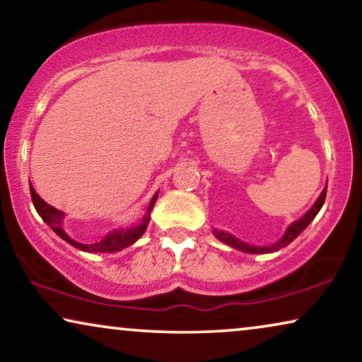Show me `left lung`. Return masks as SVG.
Here are the masks:
<instances>
[{
    "label": "left lung",
    "mask_w": 362,
    "mask_h": 362,
    "mask_svg": "<svg viewBox=\"0 0 362 362\" xmlns=\"http://www.w3.org/2000/svg\"><path fill=\"white\" fill-rule=\"evenodd\" d=\"M325 198H327V188H325V190L322 192V195L318 197V200L315 202V205L310 208V210L305 213V215L300 218V220H297V221H293L292 225H290L288 228H287V231H285V234L284 236L279 239L277 243H274V244H271V246H251V244H247V243H243V241H239L238 238H234V236H231L230 233H225V231H216L215 230V236L220 239L221 243H225V244H228V246H231V247H234V249H238V251H243V252H249V254H267V252H276V251H279V249H282V247H285V246H288L290 243L293 241L295 238L298 236L300 233H302L305 228H307L310 223L313 221V218L318 215V211L322 210V206H323V203H325Z\"/></svg>",
    "instance_id": "1"
}]
</instances>
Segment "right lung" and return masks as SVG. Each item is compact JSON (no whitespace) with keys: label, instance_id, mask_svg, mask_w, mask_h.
I'll use <instances>...</instances> for the list:
<instances>
[{"label":"right lung","instance_id":"obj_1","mask_svg":"<svg viewBox=\"0 0 362 362\" xmlns=\"http://www.w3.org/2000/svg\"><path fill=\"white\" fill-rule=\"evenodd\" d=\"M29 188H30V198H33L34 208H35V211L39 213V216L42 218V220L47 223L50 228H52V231L55 234H59V236L62 238L64 241H67L69 244H72L74 247H77V249H80V251H85V252H116V251H121V249L131 246V244H134L137 239H139L142 234H144L147 225H149L152 206H154V203L157 200V195H159V193H156V195L152 197L149 206H147L146 215H144V218H142V221L139 223V225L131 226V228H128V230L111 231L108 236L103 238L98 243L83 244V243H77L75 239H72L67 233H65V230H64V213L59 211L57 208L47 205V203H45L42 198L37 195V193H35L34 187L30 185V183H29Z\"/></svg>","mask_w":362,"mask_h":362}]
</instances>
